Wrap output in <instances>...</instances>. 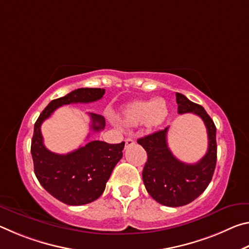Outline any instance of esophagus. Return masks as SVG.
Instances as JSON below:
<instances>
[{"mask_svg":"<svg viewBox=\"0 0 249 249\" xmlns=\"http://www.w3.org/2000/svg\"><path fill=\"white\" fill-rule=\"evenodd\" d=\"M134 144H135L134 140H132V138H127V140L125 141V148H127V147L132 146V145H134Z\"/></svg>","mask_w":249,"mask_h":249,"instance_id":"obj_1","label":"esophagus"}]
</instances>
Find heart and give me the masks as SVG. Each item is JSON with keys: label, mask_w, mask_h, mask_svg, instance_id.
Masks as SVG:
<instances>
[{"label": "heart", "mask_w": 249, "mask_h": 249, "mask_svg": "<svg viewBox=\"0 0 249 249\" xmlns=\"http://www.w3.org/2000/svg\"><path fill=\"white\" fill-rule=\"evenodd\" d=\"M168 105L162 98L151 101H136L126 107L123 112V121L127 125L144 123L147 127H156L166 120Z\"/></svg>", "instance_id": "1"}]
</instances>
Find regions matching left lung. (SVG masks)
<instances>
[{
    "instance_id": "obj_1",
    "label": "left lung",
    "mask_w": 249,
    "mask_h": 249,
    "mask_svg": "<svg viewBox=\"0 0 249 249\" xmlns=\"http://www.w3.org/2000/svg\"><path fill=\"white\" fill-rule=\"evenodd\" d=\"M178 113H193L203 120L209 138V148L196 163L177 159L168 147V128L158 130L137 141L147 153L142 181L147 192L158 203L177 208L189 204L204 192L212 180L216 165V127L201 105L193 103L183 94L176 93Z\"/></svg>"
}]
</instances>
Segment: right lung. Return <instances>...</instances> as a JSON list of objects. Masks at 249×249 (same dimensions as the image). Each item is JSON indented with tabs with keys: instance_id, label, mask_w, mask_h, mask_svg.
Here are the masks:
<instances>
[{
	"instance_id": "add662e5",
	"label": "right lung",
	"mask_w": 249,
	"mask_h": 249,
	"mask_svg": "<svg viewBox=\"0 0 249 249\" xmlns=\"http://www.w3.org/2000/svg\"><path fill=\"white\" fill-rule=\"evenodd\" d=\"M105 90L100 88H80L62 98L53 100L34 126L31 147L34 171L45 190L62 203L83 205L100 197L113 169L123 157L122 150L125 142L107 144L92 141L71 153L59 155L45 147L40 126L59 107L95 102L102 99ZM89 115L93 132H100L105 127L103 116L94 113Z\"/></svg>"
}]
</instances>
